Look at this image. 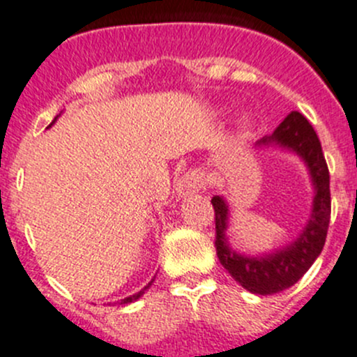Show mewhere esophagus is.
<instances>
[{
    "mask_svg": "<svg viewBox=\"0 0 357 357\" xmlns=\"http://www.w3.org/2000/svg\"><path fill=\"white\" fill-rule=\"evenodd\" d=\"M204 185V176L201 171L194 169V171H188L181 179H178L176 183V194L178 197H192L194 194H197L199 190Z\"/></svg>",
    "mask_w": 357,
    "mask_h": 357,
    "instance_id": "obj_1",
    "label": "esophagus"
}]
</instances>
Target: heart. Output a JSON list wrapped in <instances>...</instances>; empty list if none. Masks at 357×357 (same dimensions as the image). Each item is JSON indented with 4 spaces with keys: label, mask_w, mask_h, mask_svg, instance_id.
<instances>
[{
    "label": "heart",
    "mask_w": 357,
    "mask_h": 357,
    "mask_svg": "<svg viewBox=\"0 0 357 357\" xmlns=\"http://www.w3.org/2000/svg\"><path fill=\"white\" fill-rule=\"evenodd\" d=\"M250 128V119H248V116H245V118L241 119V121H239V130H243V132H246V130Z\"/></svg>",
    "instance_id": "obj_1"
}]
</instances>
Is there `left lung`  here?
I'll list each match as a JSON object with an SVG mask.
<instances>
[{
  "label": "left lung",
  "mask_w": 357,
  "mask_h": 357,
  "mask_svg": "<svg viewBox=\"0 0 357 357\" xmlns=\"http://www.w3.org/2000/svg\"><path fill=\"white\" fill-rule=\"evenodd\" d=\"M259 148H280L291 151L303 160L308 169L310 181L314 186L312 213L301 234L284 248L271 254L245 255L238 254L227 238L229 204L222 195H215L211 204L215 208L216 255L220 264L229 275L252 294L269 296L282 292L305 275L321 255L328 236L331 216V194H329V171L322 153L321 141L314 126L298 111H292L278 128L257 141Z\"/></svg>",
  "instance_id": "left-lung-1"
}]
</instances>
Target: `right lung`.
<instances>
[{
    "label": "right lung",
    "mask_w": 357,
    "mask_h": 357,
    "mask_svg": "<svg viewBox=\"0 0 357 357\" xmlns=\"http://www.w3.org/2000/svg\"><path fill=\"white\" fill-rule=\"evenodd\" d=\"M54 121H56V118H54ZM54 121H52V123H54ZM52 123H51V125H52ZM51 125H49V126H51ZM151 284H153V280H151V282H149V284H148V285H146V287H144V289H141V291H139V292H137V294H132V296H128V298L121 299V301H118V303H119V305H128V303H133V301H137V299H139V298H141V296H142V294H144V292H146V291H148V289H149V287H151Z\"/></svg>",
    "instance_id": "add662e5"
}]
</instances>
